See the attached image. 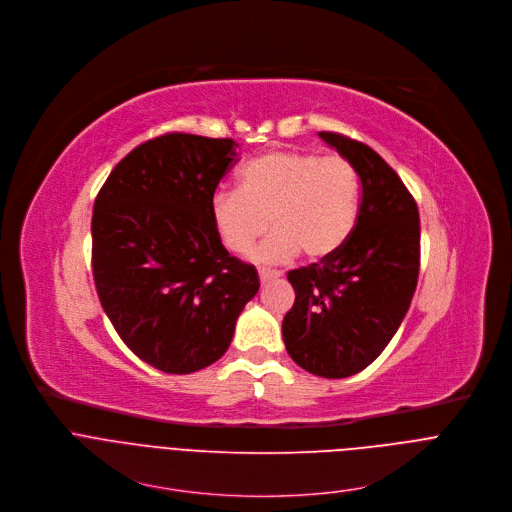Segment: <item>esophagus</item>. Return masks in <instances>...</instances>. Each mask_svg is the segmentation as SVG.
Returning a JSON list of instances; mask_svg holds the SVG:
<instances>
[{
    "instance_id": "obj_1",
    "label": "esophagus",
    "mask_w": 512,
    "mask_h": 512,
    "mask_svg": "<svg viewBox=\"0 0 512 512\" xmlns=\"http://www.w3.org/2000/svg\"><path fill=\"white\" fill-rule=\"evenodd\" d=\"M258 276H260V280H262V282H266V280H270V278H278V276H282V272H278V270H270V268H258Z\"/></svg>"
}]
</instances>
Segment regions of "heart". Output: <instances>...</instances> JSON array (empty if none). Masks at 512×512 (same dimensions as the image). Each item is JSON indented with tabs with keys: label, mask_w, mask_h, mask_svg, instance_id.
<instances>
[{
	"label": "heart",
	"mask_w": 512,
	"mask_h": 512,
	"mask_svg": "<svg viewBox=\"0 0 512 512\" xmlns=\"http://www.w3.org/2000/svg\"><path fill=\"white\" fill-rule=\"evenodd\" d=\"M212 224L222 244L242 254L270 228L254 252L258 262H286L300 254L325 262L351 238L359 214V179L353 165L311 151L278 149L248 161L238 191H216Z\"/></svg>",
	"instance_id": "heart-1"
}]
</instances>
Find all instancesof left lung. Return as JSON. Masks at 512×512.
Segmentation results:
<instances>
[{"label":"left lung","mask_w":512,"mask_h":512,"mask_svg":"<svg viewBox=\"0 0 512 512\" xmlns=\"http://www.w3.org/2000/svg\"><path fill=\"white\" fill-rule=\"evenodd\" d=\"M319 137L359 175V214L339 254L288 272L296 298L282 339L296 365L341 379L381 355L410 309L420 272V214L399 175L371 147L329 131Z\"/></svg>","instance_id":"8db88e82"}]
</instances>
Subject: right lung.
<instances>
[{
	"mask_svg": "<svg viewBox=\"0 0 512 512\" xmlns=\"http://www.w3.org/2000/svg\"><path fill=\"white\" fill-rule=\"evenodd\" d=\"M236 163L232 139L167 133L133 149L94 199L100 304L125 345L163 373L216 363L260 288L212 224L210 201Z\"/></svg>",
	"mask_w": 512,
	"mask_h": 512,
	"instance_id": "1",
	"label": "right lung"
}]
</instances>
